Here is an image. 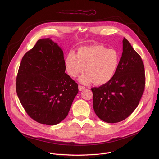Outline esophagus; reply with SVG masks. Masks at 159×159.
Listing matches in <instances>:
<instances>
[{
    "mask_svg": "<svg viewBox=\"0 0 159 159\" xmlns=\"http://www.w3.org/2000/svg\"><path fill=\"white\" fill-rule=\"evenodd\" d=\"M85 89V87L84 86H82V85H79V90H80V91H81V90H83Z\"/></svg>",
    "mask_w": 159,
    "mask_h": 159,
    "instance_id": "1",
    "label": "esophagus"
}]
</instances>
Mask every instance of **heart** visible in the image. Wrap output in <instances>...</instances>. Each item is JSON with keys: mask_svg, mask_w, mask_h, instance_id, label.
Here are the masks:
<instances>
[{"mask_svg": "<svg viewBox=\"0 0 159 159\" xmlns=\"http://www.w3.org/2000/svg\"><path fill=\"white\" fill-rule=\"evenodd\" d=\"M120 61V55L115 49H107L103 45L82 47L77 55L69 52L65 58V66L71 77L75 78L83 73L79 81L84 84L94 82L102 85L108 83L115 76Z\"/></svg>", "mask_w": 159, "mask_h": 159, "instance_id": "heart-1", "label": "heart"}]
</instances>
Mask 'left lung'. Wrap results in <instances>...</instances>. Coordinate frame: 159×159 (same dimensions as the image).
Wrapping results in <instances>:
<instances>
[{
	"instance_id": "8db88e82",
	"label": "left lung",
	"mask_w": 159,
	"mask_h": 159,
	"mask_svg": "<svg viewBox=\"0 0 159 159\" xmlns=\"http://www.w3.org/2000/svg\"><path fill=\"white\" fill-rule=\"evenodd\" d=\"M145 74L141 57L124 38L118 70L108 83L91 89L96 115L109 123L128 118L138 106L144 91Z\"/></svg>"
}]
</instances>
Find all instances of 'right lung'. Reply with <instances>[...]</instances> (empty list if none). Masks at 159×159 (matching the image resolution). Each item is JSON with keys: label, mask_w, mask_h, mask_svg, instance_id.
I'll return each mask as SVG.
<instances>
[{"label": "right lung", "mask_w": 159, "mask_h": 159, "mask_svg": "<svg viewBox=\"0 0 159 159\" xmlns=\"http://www.w3.org/2000/svg\"><path fill=\"white\" fill-rule=\"evenodd\" d=\"M16 87L27 114L48 125L66 117L79 92L78 84L65 73L62 49L50 38L39 39L22 57Z\"/></svg>", "instance_id": "obj_1"}]
</instances>
